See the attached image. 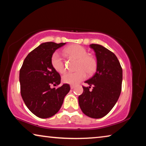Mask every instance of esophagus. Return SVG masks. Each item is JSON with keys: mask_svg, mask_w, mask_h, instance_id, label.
Returning <instances> with one entry per match:
<instances>
[{"mask_svg": "<svg viewBox=\"0 0 146 146\" xmlns=\"http://www.w3.org/2000/svg\"><path fill=\"white\" fill-rule=\"evenodd\" d=\"M70 88H71V90H73V89L75 88V86H73V85H71V86H70Z\"/></svg>", "mask_w": 146, "mask_h": 146, "instance_id": "34e87169", "label": "esophagus"}]
</instances>
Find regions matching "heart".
Returning <instances> with one entry per match:
<instances>
[{
    "label": "heart",
    "mask_w": 146,
    "mask_h": 146,
    "mask_svg": "<svg viewBox=\"0 0 146 146\" xmlns=\"http://www.w3.org/2000/svg\"><path fill=\"white\" fill-rule=\"evenodd\" d=\"M66 55L78 59L76 69L77 71L74 73H66L62 76L64 83L71 85L77 84L85 79L88 74H91L96 69V61L92 56L87 55V50L80 45H72L64 49ZM51 65L53 68L60 73L66 70L65 64L58 51H55L51 56Z\"/></svg>",
    "instance_id": "heart-1"
}]
</instances>
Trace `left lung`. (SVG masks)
I'll list each match as a JSON object with an SVG mask.
<instances>
[{"label":"left lung","instance_id":"1","mask_svg":"<svg viewBox=\"0 0 146 146\" xmlns=\"http://www.w3.org/2000/svg\"><path fill=\"white\" fill-rule=\"evenodd\" d=\"M97 58V70L92 77L86 81L89 87L78 97V104L88 117L100 118L112 110L120 97L122 89V69L114 53L105 47L90 44ZM93 86L92 91L89 88Z\"/></svg>","mask_w":146,"mask_h":146}]
</instances>
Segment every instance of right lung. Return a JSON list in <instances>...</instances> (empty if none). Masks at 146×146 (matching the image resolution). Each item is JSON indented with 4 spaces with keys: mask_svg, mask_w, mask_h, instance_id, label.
I'll list each match as a JSON object with an SVG mask.
<instances>
[{
    "mask_svg": "<svg viewBox=\"0 0 146 146\" xmlns=\"http://www.w3.org/2000/svg\"><path fill=\"white\" fill-rule=\"evenodd\" d=\"M65 44L42 43L28 54L20 70L22 98L29 111L39 118H47L55 115L70 90L67 84L57 89L50 87L60 84L61 80L51 65V56L56 49Z\"/></svg>",
    "mask_w": 146,
    "mask_h": 146,
    "instance_id": "add662e5",
    "label": "right lung"
}]
</instances>
